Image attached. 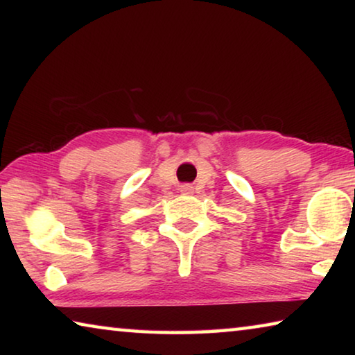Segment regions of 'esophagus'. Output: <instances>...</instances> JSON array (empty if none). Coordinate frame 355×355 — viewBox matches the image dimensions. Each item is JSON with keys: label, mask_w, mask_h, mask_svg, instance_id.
<instances>
[{"label": "esophagus", "mask_w": 355, "mask_h": 355, "mask_svg": "<svg viewBox=\"0 0 355 355\" xmlns=\"http://www.w3.org/2000/svg\"><path fill=\"white\" fill-rule=\"evenodd\" d=\"M180 191H182L183 194H191L192 186L191 184H182V188H180Z\"/></svg>", "instance_id": "34e87169"}]
</instances>
